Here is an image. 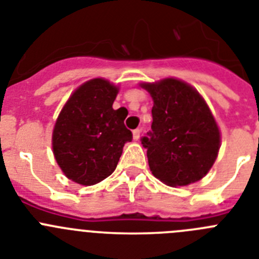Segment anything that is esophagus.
<instances>
[{
  "label": "esophagus",
  "mask_w": 259,
  "mask_h": 259,
  "mask_svg": "<svg viewBox=\"0 0 259 259\" xmlns=\"http://www.w3.org/2000/svg\"><path fill=\"white\" fill-rule=\"evenodd\" d=\"M132 134H134V139H135V140H139V139H140L141 130H139V128H137V130H135V131L132 132Z\"/></svg>",
  "instance_id": "esophagus-1"
}]
</instances>
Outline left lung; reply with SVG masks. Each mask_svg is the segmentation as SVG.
I'll return each instance as SVG.
<instances>
[{"mask_svg":"<svg viewBox=\"0 0 259 259\" xmlns=\"http://www.w3.org/2000/svg\"><path fill=\"white\" fill-rule=\"evenodd\" d=\"M141 87L153 98L152 131L141 139L152 174L170 187L202 179L221 148V132L205 100L174 77Z\"/></svg>","mask_w":259,"mask_h":259,"instance_id":"obj_1","label":"left lung"}]
</instances>
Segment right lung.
<instances>
[{"label":"right lung","instance_id":"right-lung-1","mask_svg":"<svg viewBox=\"0 0 259 259\" xmlns=\"http://www.w3.org/2000/svg\"><path fill=\"white\" fill-rule=\"evenodd\" d=\"M118 87L97 77L80 85L63 106L53 130V153L68 179L81 185L102 182L116 168L132 140L125 114L114 110Z\"/></svg>","mask_w":259,"mask_h":259}]
</instances>
